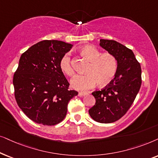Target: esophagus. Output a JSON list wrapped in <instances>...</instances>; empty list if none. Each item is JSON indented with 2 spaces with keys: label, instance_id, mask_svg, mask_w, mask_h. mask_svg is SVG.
Segmentation results:
<instances>
[{
  "label": "esophagus",
  "instance_id": "esophagus-1",
  "mask_svg": "<svg viewBox=\"0 0 158 158\" xmlns=\"http://www.w3.org/2000/svg\"><path fill=\"white\" fill-rule=\"evenodd\" d=\"M87 94V92H79V97H83V96L86 95V94Z\"/></svg>",
  "mask_w": 158,
  "mask_h": 158
}]
</instances>
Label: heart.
<instances>
[{
  "label": "heart",
  "instance_id": "obj_1",
  "mask_svg": "<svg viewBox=\"0 0 158 158\" xmlns=\"http://www.w3.org/2000/svg\"><path fill=\"white\" fill-rule=\"evenodd\" d=\"M79 53L89 62L85 70L86 74L78 75L71 80L73 89L86 91L93 87L96 82L99 86L108 85L114 79L118 69L116 58L110 52L101 54L98 48L87 45L79 50ZM59 68L64 74L69 77L75 75L69 54H65L59 61Z\"/></svg>",
  "mask_w": 158,
  "mask_h": 158
}]
</instances>
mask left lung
Returning <instances> with one entry per match:
<instances>
[{
    "mask_svg": "<svg viewBox=\"0 0 158 158\" xmlns=\"http://www.w3.org/2000/svg\"><path fill=\"white\" fill-rule=\"evenodd\" d=\"M100 45L116 58L118 69L110 84L92 93L96 102L89 113L95 121L109 123L123 117L133 104L142 85V69L133 51L122 44L101 39Z\"/></svg>",
    "mask_w": 158,
    "mask_h": 158,
    "instance_id": "1",
    "label": "left lung"
}]
</instances>
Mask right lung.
<instances>
[{
	"label": "right lung",
	"instance_id": "obj_1",
	"mask_svg": "<svg viewBox=\"0 0 158 158\" xmlns=\"http://www.w3.org/2000/svg\"><path fill=\"white\" fill-rule=\"evenodd\" d=\"M73 45L43 40L22 53L14 75V96L24 114L35 123L54 126L66 117L69 102L78 92L59 68V61Z\"/></svg>",
	"mask_w": 158,
	"mask_h": 158
}]
</instances>
